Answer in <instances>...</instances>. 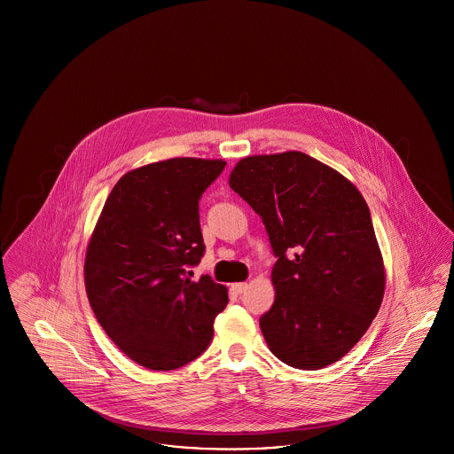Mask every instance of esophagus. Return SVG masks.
<instances>
[{"label": "esophagus", "instance_id": "34e87169", "mask_svg": "<svg viewBox=\"0 0 454 454\" xmlns=\"http://www.w3.org/2000/svg\"><path fill=\"white\" fill-rule=\"evenodd\" d=\"M247 287H248V284H247V282H237V284H233V291L238 293V294L245 293V291H247Z\"/></svg>", "mask_w": 454, "mask_h": 454}]
</instances>
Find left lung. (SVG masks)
I'll return each instance as SVG.
<instances>
[{
    "instance_id": "1",
    "label": "left lung",
    "mask_w": 454,
    "mask_h": 454,
    "mask_svg": "<svg viewBox=\"0 0 454 454\" xmlns=\"http://www.w3.org/2000/svg\"><path fill=\"white\" fill-rule=\"evenodd\" d=\"M230 187L262 217L278 257L276 300L260 317L270 352L304 371L333 364L366 333L385 293L364 197L301 152L247 156Z\"/></svg>"
}]
</instances>
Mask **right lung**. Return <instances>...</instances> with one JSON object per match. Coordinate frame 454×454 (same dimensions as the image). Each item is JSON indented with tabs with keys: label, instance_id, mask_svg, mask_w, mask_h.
Listing matches in <instances>:
<instances>
[{
	"label": "right lung",
	"instance_id": "obj_1",
	"mask_svg": "<svg viewBox=\"0 0 454 454\" xmlns=\"http://www.w3.org/2000/svg\"><path fill=\"white\" fill-rule=\"evenodd\" d=\"M223 160L172 158L126 173L108 194L90 238L85 286L110 340L153 371L199 357L213 340L228 289L192 281L206 247L199 200Z\"/></svg>",
	"mask_w": 454,
	"mask_h": 454
}]
</instances>
